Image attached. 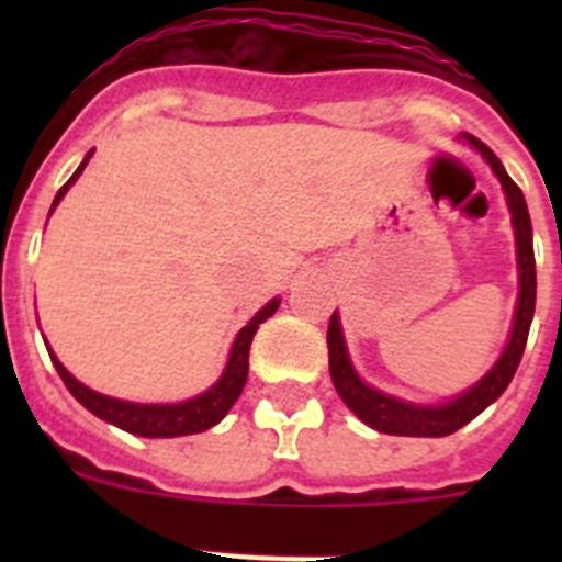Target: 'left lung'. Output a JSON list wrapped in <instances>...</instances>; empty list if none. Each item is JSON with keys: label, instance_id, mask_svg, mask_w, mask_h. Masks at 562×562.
I'll return each instance as SVG.
<instances>
[{"label": "left lung", "instance_id": "obj_1", "mask_svg": "<svg viewBox=\"0 0 562 562\" xmlns=\"http://www.w3.org/2000/svg\"><path fill=\"white\" fill-rule=\"evenodd\" d=\"M467 143L481 151L495 177L501 180L506 193V205L513 213L515 227V245H518V306H515V324L509 342H506L504 355L498 357L493 369L486 371L473 389L459 394L456 400L445 402V405H414V402H402L396 396L382 394V391L371 389L357 376L355 366L346 351V340L340 331V317L337 312L329 321V331H326V342H329V374L335 382L340 400L360 416L369 428L380 430L389 436H450L459 428H464L467 422H473L484 408H490L495 400L506 391V385L513 382L518 362L524 357L526 337H529V326H532L535 315V292H538V276H535V247H532V222H529V211H526V200L520 188L515 186L513 177L504 171L501 160L493 154V148L481 143L473 134H464Z\"/></svg>", "mask_w": 562, "mask_h": 562}]
</instances>
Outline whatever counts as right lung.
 Here are the masks:
<instances>
[{"label": "right lung", "mask_w": 562, "mask_h": 562, "mask_svg": "<svg viewBox=\"0 0 562 562\" xmlns=\"http://www.w3.org/2000/svg\"><path fill=\"white\" fill-rule=\"evenodd\" d=\"M92 157V151L87 154V160ZM87 160L78 166V171L72 173L67 180V186L56 193V202L53 207L61 202V196L67 193V188L78 180V173L83 171ZM49 207V213H53ZM278 297H272L270 304L265 310H258L256 317H252L250 324L245 329L238 331L236 340H233V349H231V360L225 366V374L220 376V382L207 389L205 394L193 396L188 402H177V405H137V402H123V400H112V396H103L98 391L87 389L83 382H78L76 376L69 374L64 369L58 357L49 351V360L56 366L58 376L64 380V385L69 389V394L76 396L81 402L83 408L92 411L98 419L103 422H112L117 425L121 430L134 436H148V439H173V436H188V434H202V430L213 428V425H220L225 419L227 411L233 408V402L238 400L241 389H245L247 382V371H250V342L252 335L258 331V324H265L267 317L276 315L278 310Z\"/></svg>", "instance_id": "obj_1"}]
</instances>
